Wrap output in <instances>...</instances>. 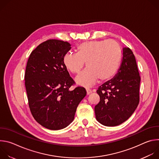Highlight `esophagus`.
Here are the masks:
<instances>
[{
    "mask_svg": "<svg viewBox=\"0 0 159 159\" xmlns=\"http://www.w3.org/2000/svg\"><path fill=\"white\" fill-rule=\"evenodd\" d=\"M86 92H87V95H89V94H90V93H92V90H90V89H86Z\"/></svg>",
    "mask_w": 159,
    "mask_h": 159,
    "instance_id": "1",
    "label": "esophagus"
}]
</instances>
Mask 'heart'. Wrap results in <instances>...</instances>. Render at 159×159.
I'll return each instance as SVG.
<instances>
[{"label":"heart","mask_w":159,"mask_h":159,"mask_svg":"<svg viewBox=\"0 0 159 159\" xmlns=\"http://www.w3.org/2000/svg\"><path fill=\"white\" fill-rule=\"evenodd\" d=\"M77 53H66L63 58L66 69L77 74L87 63L88 69L75 78L76 83L85 87L94 84L99 79L107 80L116 74L120 63L121 52L119 44L114 39L93 40L80 43Z\"/></svg>","instance_id":"heart-1"}]
</instances>
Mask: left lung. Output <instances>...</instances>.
Here are the masks:
<instances>
[{
    "label": "left lung",
    "instance_id": "left-lung-1",
    "mask_svg": "<svg viewBox=\"0 0 159 159\" xmlns=\"http://www.w3.org/2000/svg\"><path fill=\"white\" fill-rule=\"evenodd\" d=\"M140 84L134 55L130 48L125 47L118 73L97 90L100 97L94 107L98 121L104 126H115L126 121L139 105Z\"/></svg>",
    "mask_w": 159,
    "mask_h": 159
}]
</instances>
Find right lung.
<instances>
[{"instance_id":"add662e5","label":"right lung","mask_w":159,"mask_h":159,"mask_svg":"<svg viewBox=\"0 0 159 159\" xmlns=\"http://www.w3.org/2000/svg\"><path fill=\"white\" fill-rule=\"evenodd\" d=\"M70 49L69 43L49 39L38 45L27 62L25 79L29 107L34 120L49 129L69 125L87 94L82 87L69 90L75 82L63 58Z\"/></svg>"}]
</instances>
